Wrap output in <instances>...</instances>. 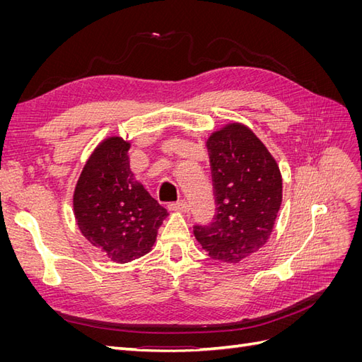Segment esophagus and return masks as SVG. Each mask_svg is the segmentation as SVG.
Segmentation results:
<instances>
[{
    "instance_id": "esophagus-1",
    "label": "esophagus",
    "mask_w": 362,
    "mask_h": 362,
    "mask_svg": "<svg viewBox=\"0 0 362 362\" xmlns=\"http://www.w3.org/2000/svg\"><path fill=\"white\" fill-rule=\"evenodd\" d=\"M169 210H170V211H181V213H185V211H189V204L185 202V201L173 202V204H169Z\"/></svg>"
}]
</instances>
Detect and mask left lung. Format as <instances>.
Masks as SVG:
<instances>
[{"instance_id": "left-lung-1", "label": "left lung", "mask_w": 362, "mask_h": 362, "mask_svg": "<svg viewBox=\"0 0 362 362\" xmlns=\"http://www.w3.org/2000/svg\"><path fill=\"white\" fill-rule=\"evenodd\" d=\"M216 216L196 225L194 237L208 257L240 262L269 240L282 202L275 158L243 124H228L208 137Z\"/></svg>"}]
</instances>
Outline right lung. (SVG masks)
<instances>
[{
	"label": "right lung",
	"mask_w": 362,
	"mask_h": 362,
	"mask_svg": "<svg viewBox=\"0 0 362 362\" xmlns=\"http://www.w3.org/2000/svg\"><path fill=\"white\" fill-rule=\"evenodd\" d=\"M128 151L122 137L103 140L86 161L74 192L81 234L120 264L148 254L169 214L134 178Z\"/></svg>",
	"instance_id": "add662e5"
}]
</instances>
